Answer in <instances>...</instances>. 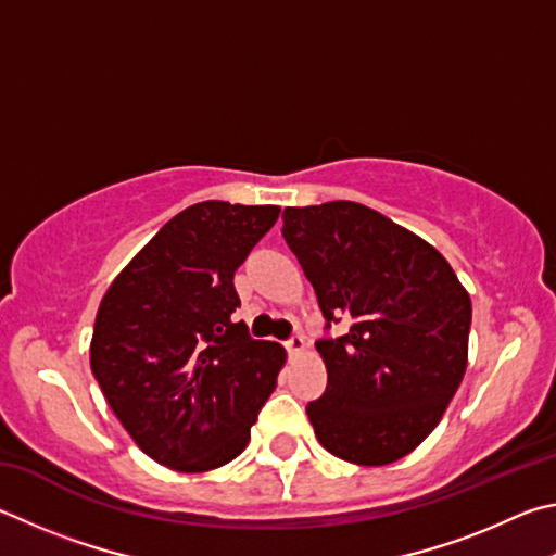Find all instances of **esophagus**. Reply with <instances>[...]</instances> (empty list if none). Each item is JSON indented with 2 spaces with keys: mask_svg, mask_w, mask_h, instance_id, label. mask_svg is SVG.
Here are the masks:
<instances>
[{
  "mask_svg": "<svg viewBox=\"0 0 556 556\" xmlns=\"http://www.w3.org/2000/svg\"><path fill=\"white\" fill-rule=\"evenodd\" d=\"M286 349H288V354H303L305 352V339H303V334H293L286 342Z\"/></svg>",
  "mask_w": 556,
  "mask_h": 556,
  "instance_id": "obj_1",
  "label": "esophagus"
}]
</instances>
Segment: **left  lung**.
<instances>
[{"label":"left lung","instance_id":"left-lung-1","mask_svg":"<svg viewBox=\"0 0 556 556\" xmlns=\"http://www.w3.org/2000/svg\"><path fill=\"white\" fill-rule=\"evenodd\" d=\"M283 239L317 293L327 388L307 403L339 459H403L442 420L466 371L471 300L440 251L381 212L337 200L283 212ZM345 334L329 338L332 324Z\"/></svg>","mask_w":556,"mask_h":556}]
</instances>
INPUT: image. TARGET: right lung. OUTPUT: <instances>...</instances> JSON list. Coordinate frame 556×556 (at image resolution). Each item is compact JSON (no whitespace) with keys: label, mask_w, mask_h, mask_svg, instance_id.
<instances>
[{"label":"right lung","mask_w":556,"mask_h":556,"mask_svg":"<svg viewBox=\"0 0 556 556\" xmlns=\"http://www.w3.org/2000/svg\"><path fill=\"white\" fill-rule=\"evenodd\" d=\"M273 204L198 202L165 224L102 298L90 366L153 462L210 471L249 444L286 352L233 319V273L276 224Z\"/></svg>","instance_id":"right-lung-1"}]
</instances>
